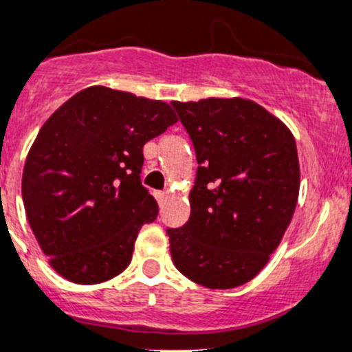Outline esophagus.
<instances>
[{"label":"esophagus","mask_w":352,"mask_h":352,"mask_svg":"<svg viewBox=\"0 0 352 352\" xmlns=\"http://www.w3.org/2000/svg\"><path fill=\"white\" fill-rule=\"evenodd\" d=\"M154 196H156L157 203H160V205H161V203H163V201H165V199H166V196H168V192H166V191H156V192H154Z\"/></svg>","instance_id":"1"}]
</instances>
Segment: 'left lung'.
<instances>
[{
    "mask_svg": "<svg viewBox=\"0 0 352 352\" xmlns=\"http://www.w3.org/2000/svg\"><path fill=\"white\" fill-rule=\"evenodd\" d=\"M198 160L191 217L166 229L175 267L206 288H234L262 271L290 226L300 187L287 124L245 98L172 102Z\"/></svg>",
    "mask_w": 352,
    "mask_h": 352,
    "instance_id": "left-lung-1",
    "label": "left lung"
}]
</instances>
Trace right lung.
Returning <instances> with one entry per match:
<instances>
[{
    "instance_id": "right-lung-1",
    "label": "right lung",
    "mask_w": 352,
    "mask_h": 352,
    "mask_svg": "<svg viewBox=\"0 0 352 352\" xmlns=\"http://www.w3.org/2000/svg\"><path fill=\"white\" fill-rule=\"evenodd\" d=\"M173 123L166 102L90 87L43 124L25 160L22 199L62 278L97 285L128 267L140 228L160 212L140 182L142 147Z\"/></svg>"
}]
</instances>
